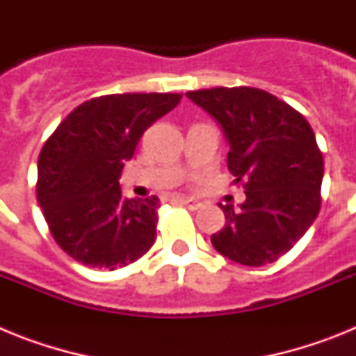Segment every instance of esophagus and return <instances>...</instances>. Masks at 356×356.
<instances>
[{
  "instance_id": "obj_1",
  "label": "esophagus",
  "mask_w": 356,
  "mask_h": 356,
  "mask_svg": "<svg viewBox=\"0 0 356 356\" xmlns=\"http://www.w3.org/2000/svg\"><path fill=\"white\" fill-rule=\"evenodd\" d=\"M178 201H180L181 205L187 207L188 210H197V209H201V201L193 200V197H180V200H178Z\"/></svg>"
}]
</instances>
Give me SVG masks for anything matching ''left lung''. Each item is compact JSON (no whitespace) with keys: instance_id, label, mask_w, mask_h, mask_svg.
I'll list each match as a JSON object with an SVG mask.
<instances>
[{"instance_id":"obj_1","label":"left lung","mask_w":356,"mask_h":356,"mask_svg":"<svg viewBox=\"0 0 356 356\" xmlns=\"http://www.w3.org/2000/svg\"><path fill=\"white\" fill-rule=\"evenodd\" d=\"M222 128L228 169L246 188L241 209L221 205L226 225L212 235L222 257L260 267L291 251L321 209L325 160L307 119L254 87L187 92Z\"/></svg>"}]
</instances>
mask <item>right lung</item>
<instances>
[{
  "mask_svg": "<svg viewBox=\"0 0 356 356\" xmlns=\"http://www.w3.org/2000/svg\"><path fill=\"white\" fill-rule=\"evenodd\" d=\"M181 94H108L72 110L39 155L37 201L53 238L76 262L110 269L139 260L156 238L160 200H127L124 162Z\"/></svg>",
  "mask_w": 356,
  "mask_h": 356,
  "instance_id": "1",
  "label": "right lung"
}]
</instances>
